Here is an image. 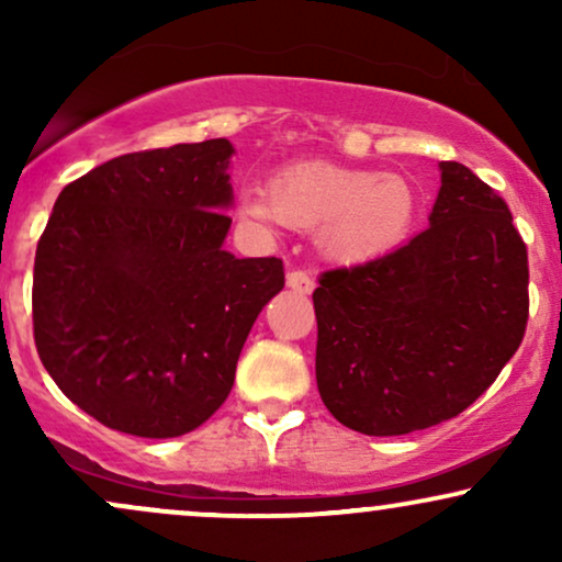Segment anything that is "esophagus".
Wrapping results in <instances>:
<instances>
[{
	"label": "esophagus",
	"instance_id": "obj_1",
	"mask_svg": "<svg viewBox=\"0 0 562 562\" xmlns=\"http://www.w3.org/2000/svg\"><path fill=\"white\" fill-rule=\"evenodd\" d=\"M288 288H293L295 293H312L314 290L312 274L303 272V269H293V272H288Z\"/></svg>",
	"mask_w": 562,
	"mask_h": 562
}]
</instances>
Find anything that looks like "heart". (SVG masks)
Returning <instances> with one entry per match:
<instances>
[{"label":"heart","mask_w":562,"mask_h":562,"mask_svg":"<svg viewBox=\"0 0 562 562\" xmlns=\"http://www.w3.org/2000/svg\"><path fill=\"white\" fill-rule=\"evenodd\" d=\"M240 205L263 224L319 227L327 254L362 261L404 240L415 222L417 192L398 173L301 160L277 171L269 190H245Z\"/></svg>","instance_id":"b5f03b06"}]
</instances>
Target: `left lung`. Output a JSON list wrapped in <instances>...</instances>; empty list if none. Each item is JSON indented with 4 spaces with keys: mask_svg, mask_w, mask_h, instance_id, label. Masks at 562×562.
<instances>
[{
    "mask_svg": "<svg viewBox=\"0 0 562 562\" xmlns=\"http://www.w3.org/2000/svg\"><path fill=\"white\" fill-rule=\"evenodd\" d=\"M317 385L367 436H404L465 412L518 351L528 254L513 214L468 166L443 160L430 227L314 290Z\"/></svg>",
    "mask_w": 562,
    "mask_h": 562,
    "instance_id": "obj_1",
    "label": "left lung"
}]
</instances>
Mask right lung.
I'll list each match as a JSON object with an SVG mask.
<instances>
[{"label": "right lung", "instance_id": "obj_1", "mask_svg": "<svg viewBox=\"0 0 562 562\" xmlns=\"http://www.w3.org/2000/svg\"><path fill=\"white\" fill-rule=\"evenodd\" d=\"M227 139L126 153L63 187L36 245L44 370L108 428L195 430L224 404L282 259H235Z\"/></svg>", "mask_w": 562, "mask_h": 562}]
</instances>
